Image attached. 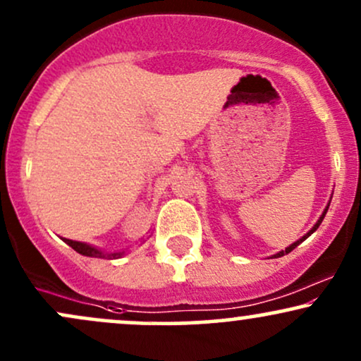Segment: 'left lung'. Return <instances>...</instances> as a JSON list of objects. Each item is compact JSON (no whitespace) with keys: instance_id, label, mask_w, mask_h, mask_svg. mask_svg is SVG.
<instances>
[{"instance_id":"obj_1","label":"left lung","mask_w":361,"mask_h":361,"mask_svg":"<svg viewBox=\"0 0 361 361\" xmlns=\"http://www.w3.org/2000/svg\"><path fill=\"white\" fill-rule=\"evenodd\" d=\"M327 209H329V205H327ZM327 209L324 210V214H322V215H321V219H319V221H317V224H316V226H314V227H312V231H310V233H309L307 235H310V234H312V233H314V231H316V229H317V227H319V224H321V222H322V219H324V215H326V212H327ZM307 235H304V239H305V238H307ZM300 243H302V239H300V241L293 243V244H292V246H288V247H287V250H285V251H280V252H279V255H275V258H279V256H283V252H290V251H292V250H293V247H297V246H299V244H300Z\"/></svg>"}]
</instances>
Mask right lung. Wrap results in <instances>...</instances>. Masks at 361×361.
Returning a JSON list of instances; mask_svg holds the SVG:
<instances>
[{"label":"right lung","mask_w":361,"mask_h":361,"mask_svg":"<svg viewBox=\"0 0 361 361\" xmlns=\"http://www.w3.org/2000/svg\"><path fill=\"white\" fill-rule=\"evenodd\" d=\"M66 243H68L74 251L80 252V255H85V256H105V255H103V252L98 251L97 247L88 246V244H85V243L71 241V239H66ZM106 256H114V258H115V256H120V252H114V255H106Z\"/></svg>","instance_id":"1"}]
</instances>
